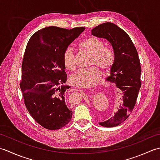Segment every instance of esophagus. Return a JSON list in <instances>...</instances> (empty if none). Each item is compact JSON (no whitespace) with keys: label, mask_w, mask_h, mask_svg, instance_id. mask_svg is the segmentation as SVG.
I'll return each mask as SVG.
<instances>
[{"label":"esophagus","mask_w":160,"mask_h":160,"mask_svg":"<svg viewBox=\"0 0 160 160\" xmlns=\"http://www.w3.org/2000/svg\"><path fill=\"white\" fill-rule=\"evenodd\" d=\"M80 91L81 95H82V96L83 97H84V96H85V93H84V91H83V90H80Z\"/></svg>","instance_id":"esophagus-1"}]
</instances>
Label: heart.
Returning <instances> with one entry per match:
<instances>
[{
  "instance_id": "heart-1",
  "label": "heart",
  "mask_w": 160,
  "mask_h": 160,
  "mask_svg": "<svg viewBox=\"0 0 160 160\" xmlns=\"http://www.w3.org/2000/svg\"><path fill=\"white\" fill-rule=\"evenodd\" d=\"M78 47L91 56L89 66L86 69L78 70L71 75L70 82L79 87H90L99 82L102 77L101 70L108 73L113 67L115 61L114 53L109 47H104V42L97 37L91 36L78 44ZM64 67L74 71L76 67V58L73 49L68 47L62 55Z\"/></svg>"
}]
</instances>
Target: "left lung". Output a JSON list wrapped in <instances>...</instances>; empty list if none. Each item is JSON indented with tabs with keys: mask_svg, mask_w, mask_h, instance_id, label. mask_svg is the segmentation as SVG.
Masks as SVG:
<instances>
[{
	"mask_svg": "<svg viewBox=\"0 0 160 160\" xmlns=\"http://www.w3.org/2000/svg\"><path fill=\"white\" fill-rule=\"evenodd\" d=\"M91 34L107 39L113 47L115 61L107 81L115 83L122 95V103L108 120L99 122L104 127H114L125 121L136 103L141 87V66L137 49L130 37L113 23L104 22L91 30Z\"/></svg>",
	"mask_w": 160,
	"mask_h": 160,
	"instance_id": "left-lung-1",
	"label": "left lung"
}]
</instances>
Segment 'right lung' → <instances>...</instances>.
<instances>
[{
	"label": "right lung",
	"mask_w": 160,
	"mask_h": 160,
	"mask_svg": "<svg viewBox=\"0 0 160 160\" xmlns=\"http://www.w3.org/2000/svg\"><path fill=\"white\" fill-rule=\"evenodd\" d=\"M84 29L47 27L33 33L27 45L20 87L29 114L49 130L64 127L72 118L64 100L70 87L63 85L67 76L62 55Z\"/></svg>",
	"instance_id": "add662e5"
}]
</instances>
